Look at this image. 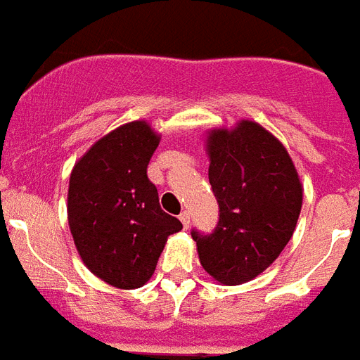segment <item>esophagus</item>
<instances>
[{"label":"esophagus","mask_w":360,"mask_h":360,"mask_svg":"<svg viewBox=\"0 0 360 360\" xmlns=\"http://www.w3.org/2000/svg\"><path fill=\"white\" fill-rule=\"evenodd\" d=\"M179 220L183 221V226H185V229H188V226H190V212H188V210H183V212H181Z\"/></svg>","instance_id":"1"}]
</instances>
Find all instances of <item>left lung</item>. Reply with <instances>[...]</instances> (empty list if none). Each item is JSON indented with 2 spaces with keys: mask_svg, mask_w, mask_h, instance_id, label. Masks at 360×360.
<instances>
[{
  "mask_svg": "<svg viewBox=\"0 0 360 360\" xmlns=\"http://www.w3.org/2000/svg\"><path fill=\"white\" fill-rule=\"evenodd\" d=\"M209 183L220 207L214 231L192 229L200 262L224 285L268 268L294 235L303 188L285 146L255 122L212 131Z\"/></svg>",
  "mask_w": 360,
  "mask_h": 360,
  "instance_id": "8db88e82",
  "label": "left lung"
}]
</instances>
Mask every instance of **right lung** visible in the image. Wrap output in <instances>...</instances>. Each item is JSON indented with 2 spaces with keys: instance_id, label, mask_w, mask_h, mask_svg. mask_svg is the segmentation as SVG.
Here are the masks:
<instances>
[{
  "instance_id": "1",
  "label": "right lung",
  "mask_w": 360,
  "mask_h": 360,
  "mask_svg": "<svg viewBox=\"0 0 360 360\" xmlns=\"http://www.w3.org/2000/svg\"><path fill=\"white\" fill-rule=\"evenodd\" d=\"M159 136L131 122L98 140L70 175L68 224L94 276L118 288H139L153 276L166 238L183 229L160 209L148 165Z\"/></svg>"
}]
</instances>
